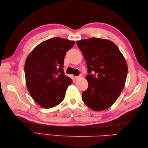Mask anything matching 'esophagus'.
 <instances>
[{
	"instance_id": "esophagus-1",
	"label": "esophagus",
	"mask_w": 148,
	"mask_h": 148,
	"mask_svg": "<svg viewBox=\"0 0 148 148\" xmlns=\"http://www.w3.org/2000/svg\"><path fill=\"white\" fill-rule=\"evenodd\" d=\"M81 77H82V76H81V75H79V76H77L75 77V78H76V79H79L80 78H81Z\"/></svg>"
}]
</instances>
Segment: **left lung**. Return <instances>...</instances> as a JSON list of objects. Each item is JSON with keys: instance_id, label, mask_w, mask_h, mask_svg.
Masks as SVG:
<instances>
[{"instance_id": "8db88e82", "label": "left lung", "mask_w": 148, "mask_h": 148, "mask_svg": "<svg viewBox=\"0 0 148 148\" xmlns=\"http://www.w3.org/2000/svg\"><path fill=\"white\" fill-rule=\"evenodd\" d=\"M86 60L88 89L84 103L95 111L110 108L118 99L126 81L128 67L118 46L109 40L92 37L77 41Z\"/></svg>"}]
</instances>
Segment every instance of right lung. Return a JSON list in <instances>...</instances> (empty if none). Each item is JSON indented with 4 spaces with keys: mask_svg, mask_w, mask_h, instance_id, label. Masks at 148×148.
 <instances>
[{
    "mask_svg": "<svg viewBox=\"0 0 148 148\" xmlns=\"http://www.w3.org/2000/svg\"><path fill=\"white\" fill-rule=\"evenodd\" d=\"M74 40L54 37L34 48L25 64L26 84L31 97L43 108L58 105L72 83L64 72V57Z\"/></svg>",
    "mask_w": 148,
    "mask_h": 148,
    "instance_id": "obj_1",
    "label": "right lung"
}]
</instances>
